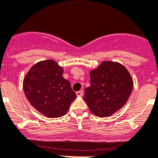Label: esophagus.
Instances as JSON below:
<instances>
[{
  "label": "esophagus",
  "mask_w": 158,
  "mask_h": 158,
  "mask_svg": "<svg viewBox=\"0 0 158 158\" xmlns=\"http://www.w3.org/2000/svg\"><path fill=\"white\" fill-rule=\"evenodd\" d=\"M82 90H80V91H78V92H76V96H82Z\"/></svg>",
  "instance_id": "1"
}]
</instances>
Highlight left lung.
<instances>
[{
  "label": "left lung",
  "mask_w": 158,
  "mask_h": 158,
  "mask_svg": "<svg viewBox=\"0 0 158 158\" xmlns=\"http://www.w3.org/2000/svg\"><path fill=\"white\" fill-rule=\"evenodd\" d=\"M89 75L90 86L85 89L83 99L93 114L110 116L127 103L134 82L126 67L117 62L104 61Z\"/></svg>",
  "instance_id": "1"
}]
</instances>
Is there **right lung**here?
Wrapping results in <instances>:
<instances>
[{
	"label": "right lung",
	"mask_w": 158,
	"mask_h": 158,
	"mask_svg": "<svg viewBox=\"0 0 158 158\" xmlns=\"http://www.w3.org/2000/svg\"><path fill=\"white\" fill-rule=\"evenodd\" d=\"M63 69L52 59L37 62L23 80V89L31 105L44 116L66 114L76 97L70 82L62 76Z\"/></svg>",
	"instance_id": "1"
}]
</instances>
